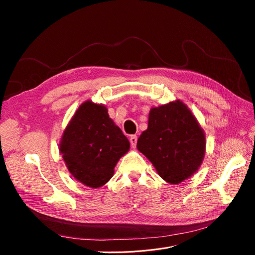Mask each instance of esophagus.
<instances>
[{
    "label": "esophagus",
    "instance_id": "34e87169",
    "mask_svg": "<svg viewBox=\"0 0 255 255\" xmlns=\"http://www.w3.org/2000/svg\"><path fill=\"white\" fill-rule=\"evenodd\" d=\"M129 142L132 148H136V143H137V136L136 135H132L129 137Z\"/></svg>",
    "mask_w": 255,
    "mask_h": 255
}]
</instances>
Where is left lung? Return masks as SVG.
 Segmentation results:
<instances>
[{
	"label": "left lung",
	"instance_id": "1",
	"mask_svg": "<svg viewBox=\"0 0 255 255\" xmlns=\"http://www.w3.org/2000/svg\"><path fill=\"white\" fill-rule=\"evenodd\" d=\"M137 149L161 179L180 184L201 166L205 134L188 107L176 100L151 109L148 128L138 138Z\"/></svg>",
	"mask_w": 255,
	"mask_h": 255
}]
</instances>
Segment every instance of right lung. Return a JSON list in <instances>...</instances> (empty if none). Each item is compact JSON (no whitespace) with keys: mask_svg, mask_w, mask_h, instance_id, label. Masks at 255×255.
<instances>
[{"mask_svg":"<svg viewBox=\"0 0 255 255\" xmlns=\"http://www.w3.org/2000/svg\"><path fill=\"white\" fill-rule=\"evenodd\" d=\"M129 150V141L110 118L103 104L84 102L69 122L59 143L65 164L75 180L91 188L103 186Z\"/></svg>","mask_w":255,"mask_h":255,"instance_id":"right-lung-1","label":"right lung"}]
</instances>
